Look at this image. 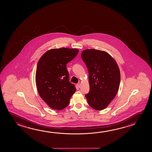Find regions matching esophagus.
I'll list each match as a JSON object with an SVG mask.
<instances>
[{
    "label": "esophagus",
    "instance_id": "esophagus-1",
    "mask_svg": "<svg viewBox=\"0 0 152 152\" xmlns=\"http://www.w3.org/2000/svg\"><path fill=\"white\" fill-rule=\"evenodd\" d=\"M77 87L79 88H80V87H81V83H80V82H79L78 83H77Z\"/></svg>",
    "mask_w": 152,
    "mask_h": 152
}]
</instances>
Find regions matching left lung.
<instances>
[{"label": "left lung", "instance_id": "obj_1", "mask_svg": "<svg viewBox=\"0 0 152 152\" xmlns=\"http://www.w3.org/2000/svg\"><path fill=\"white\" fill-rule=\"evenodd\" d=\"M89 72L90 91L85 96L96 110L106 108L118 92L121 73L115 59L105 51L87 49L81 53Z\"/></svg>", "mask_w": 152, "mask_h": 152}]
</instances>
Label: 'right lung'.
<instances>
[{"label": "right lung", "instance_id": "add662e5", "mask_svg": "<svg viewBox=\"0 0 152 152\" xmlns=\"http://www.w3.org/2000/svg\"><path fill=\"white\" fill-rule=\"evenodd\" d=\"M78 52L75 48H53L46 52L39 60L35 76L37 89L41 98L53 109L65 108L77 90L69 81L66 64Z\"/></svg>", "mask_w": 152, "mask_h": 152}]
</instances>
